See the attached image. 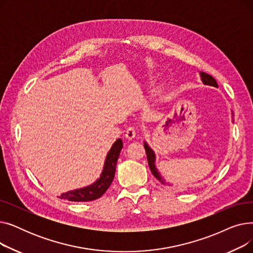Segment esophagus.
Masks as SVG:
<instances>
[{
    "mask_svg": "<svg viewBox=\"0 0 253 253\" xmlns=\"http://www.w3.org/2000/svg\"><path fill=\"white\" fill-rule=\"evenodd\" d=\"M136 135V131H135V128L134 127H128L127 130H126V133H125V137L129 140L133 139Z\"/></svg>",
    "mask_w": 253,
    "mask_h": 253,
    "instance_id": "obj_1",
    "label": "esophagus"
}]
</instances>
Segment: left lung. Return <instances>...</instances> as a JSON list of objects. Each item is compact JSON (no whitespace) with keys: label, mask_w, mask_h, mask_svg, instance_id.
<instances>
[{"label":"left lung","mask_w":253,"mask_h":253,"mask_svg":"<svg viewBox=\"0 0 253 253\" xmlns=\"http://www.w3.org/2000/svg\"><path fill=\"white\" fill-rule=\"evenodd\" d=\"M200 77H201V80L202 82L205 84V85H209V86H213V87H217V83L215 81V79L213 77H211L210 75L206 74V73H203L201 72L200 73ZM144 149H145V153H147V158H148V162H149V166H150V169H151V172L153 173V175L160 181L161 183L165 184V180L164 178H162L160 172L158 171V169L156 168V164H155V161H156V156H155V153L154 151L149 147V144L144 141ZM168 185H171V184H168Z\"/></svg>","instance_id":"obj_1"}]
</instances>
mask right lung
Returning <instances> with one entry per match:
<instances>
[{"instance_id": "obj_1", "label": "right lung", "mask_w": 253, "mask_h": 253, "mask_svg": "<svg viewBox=\"0 0 253 253\" xmlns=\"http://www.w3.org/2000/svg\"><path fill=\"white\" fill-rule=\"evenodd\" d=\"M123 148V141L121 138L117 139L112 145L111 150L105 158V162L103 166V170L100 174V177L88 187L78 189L74 191L66 192L60 195V199L69 200L72 202H89L96 200L100 198L110 188V185L115 177L117 161Z\"/></svg>"}]
</instances>
